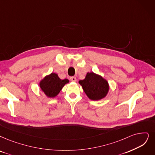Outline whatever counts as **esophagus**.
<instances>
[{
  "instance_id": "1",
  "label": "esophagus",
  "mask_w": 155,
  "mask_h": 155,
  "mask_svg": "<svg viewBox=\"0 0 155 155\" xmlns=\"http://www.w3.org/2000/svg\"><path fill=\"white\" fill-rule=\"evenodd\" d=\"M70 79H71V81H72V82H76V80H77L76 77H71V78H70Z\"/></svg>"
}]
</instances>
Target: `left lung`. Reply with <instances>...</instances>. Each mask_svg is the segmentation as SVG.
Here are the masks:
<instances>
[{
  "label": "left lung",
  "instance_id": "obj_1",
  "mask_svg": "<svg viewBox=\"0 0 155 155\" xmlns=\"http://www.w3.org/2000/svg\"><path fill=\"white\" fill-rule=\"evenodd\" d=\"M85 94L93 101H98L106 97L109 90L108 83L101 76L94 72L87 73L83 80H80Z\"/></svg>",
  "mask_w": 155,
  "mask_h": 155
}]
</instances>
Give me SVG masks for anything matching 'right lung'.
<instances>
[{
  "mask_svg": "<svg viewBox=\"0 0 155 155\" xmlns=\"http://www.w3.org/2000/svg\"><path fill=\"white\" fill-rule=\"evenodd\" d=\"M69 83V80L60 79L57 74L51 73L50 75L46 76L40 83L41 90L49 97L57 96L64 86Z\"/></svg>",
  "mask_w": 155,
  "mask_h": 155,
  "instance_id": "obj_1",
  "label": "right lung"
}]
</instances>
